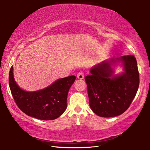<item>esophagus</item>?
Returning <instances> with one entry per match:
<instances>
[{"mask_svg":"<svg viewBox=\"0 0 150 150\" xmlns=\"http://www.w3.org/2000/svg\"><path fill=\"white\" fill-rule=\"evenodd\" d=\"M77 77L78 79H80V80L83 79H84L83 73L81 72H81H79V73H78V74L77 75Z\"/></svg>","mask_w":150,"mask_h":150,"instance_id":"34e87169","label":"esophagus"}]
</instances>
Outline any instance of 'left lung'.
I'll list each match as a JSON object with an SVG mask.
<instances>
[{"label":"left lung","instance_id":"obj_1","mask_svg":"<svg viewBox=\"0 0 150 150\" xmlns=\"http://www.w3.org/2000/svg\"><path fill=\"white\" fill-rule=\"evenodd\" d=\"M118 64L123 71L115 74ZM85 79L91 110L103 117L120 115L129 108L138 89L137 61L134 55L103 61L92 67Z\"/></svg>","mask_w":150,"mask_h":150}]
</instances>
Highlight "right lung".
Returning <instances> with one entry per match:
<instances>
[{
	"label": "right lung",
	"mask_w": 150,
	"mask_h": 150,
	"mask_svg": "<svg viewBox=\"0 0 150 150\" xmlns=\"http://www.w3.org/2000/svg\"><path fill=\"white\" fill-rule=\"evenodd\" d=\"M75 76L61 78L49 86L35 91L23 90L14 78L13 67L9 72V87L16 105L23 112L41 120H55L67 109V99Z\"/></svg>",
	"instance_id": "1"
}]
</instances>
